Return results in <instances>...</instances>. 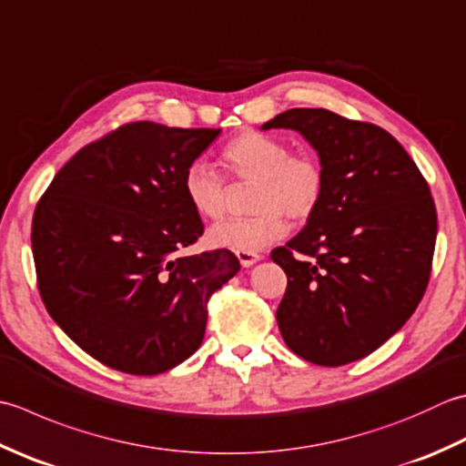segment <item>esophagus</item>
<instances>
[{
	"label": "esophagus",
	"mask_w": 466,
	"mask_h": 466,
	"mask_svg": "<svg viewBox=\"0 0 466 466\" xmlns=\"http://www.w3.org/2000/svg\"><path fill=\"white\" fill-rule=\"evenodd\" d=\"M236 257H238V260H240V264H242L244 268L252 267L254 262H258L262 258L258 252H246V250H236Z\"/></svg>",
	"instance_id": "1"
}]
</instances>
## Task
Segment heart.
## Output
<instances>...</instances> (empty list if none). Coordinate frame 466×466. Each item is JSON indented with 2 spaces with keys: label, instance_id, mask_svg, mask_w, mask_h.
I'll list each match as a JSON object with an SVG mask.
<instances>
[{
  "label": "heart",
  "instance_id": "obj_1",
  "mask_svg": "<svg viewBox=\"0 0 466 466\" xmlns=\"http://www.w3.org/2000/svg\"><path fill=\"white\" fill-rule=\"evenodd\" d=\"M220 163L238 181H254L250 218L224 220L209 228L208 240L218 248L257 252L287 234L285 214L305 222L323 202L327 176L313 153H290L287 141L267 133L242 131L220 151ZM184 198L204 220H218L226 208L222 177L204 161H191L181 177Z\"/></svg>",
  "mask_w": 466,
  "mask_h": 466
}]
</instances>
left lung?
Returning <instances> with one entry per match:
<instances>
[{
	"label": "left lung",
	"instance_id": "8db88e82",
	"mask_svg": "<svg viewBox=\"0 0 466 466\" xmlns=\"http://www.w3.org/2000/svg\"><path fill=\"white\" fill-rule=\"evenodd\" d=\"M262 129L299 131L327 176L307 226L270 252L289 279L277 309L282 339L325 368L366 358L424 297L436 244L431 187L378 125L327 108H290Z\"/></svg>",
	"mask_w": 466,
	"mask_h": 466
}]
</instances>
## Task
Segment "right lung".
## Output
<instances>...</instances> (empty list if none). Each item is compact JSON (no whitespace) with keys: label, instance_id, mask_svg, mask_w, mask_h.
<instances>
[{"label":"right lung","instance_id":"right-lung-1","mask_svg":"<svg viewBox=\"0 0 466 466\" xmlns=\"http://www.w3.org/2000/svg\"><path fill=\"white\" fill-rule=\"evenodd\" d=\"M220 129L121 125L82 147L35 206L32 252L50 317L90 358L131 376L179 366L208 300L240 270L230 250L181 254L204 234L181 177Z\"/></svg>","mask_w":466,"mask_h":466}]
</instances>
